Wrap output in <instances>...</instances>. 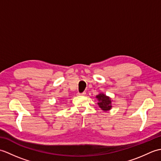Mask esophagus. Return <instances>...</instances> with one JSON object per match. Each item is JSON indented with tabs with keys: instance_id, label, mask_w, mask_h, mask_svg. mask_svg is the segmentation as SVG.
Masks as SVG:
<instances>
[{
	"instance_id": "1",
	"label": "esophagus",
	"mask_w": 161,
	"mask_h": 161,
	"mask_svg": "<svg viewBox=\"0 0 161 161\" xmlns=\"http://www.w3.org/2000/svg\"><path fill=\"white\" fill-rule=\"evenodd\" d=\"M85 94H86V92H83V93H78L77 95H85Z\"/></svg>"
}]
</instances>
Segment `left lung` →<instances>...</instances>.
I'll return each mask as SVG.
<instances>
[{"label": "left lung", "instance_id": "left-lung-1", "mask_svg": "<svg viewBox=\"0 0 161 161\" xmlns=\"http://www.w3.org/2000/svg\"><path fill=\"white\" fill-rule=\"evenodd\" d=\"M95 98L97 99L98 102L97 104L102 111L105 112L109 111L112 108V100L110 97L106 95L104 93H100L96 95Z\"/></svg>", "mask_w": 161, "mask_h": 161}]
</instances>
